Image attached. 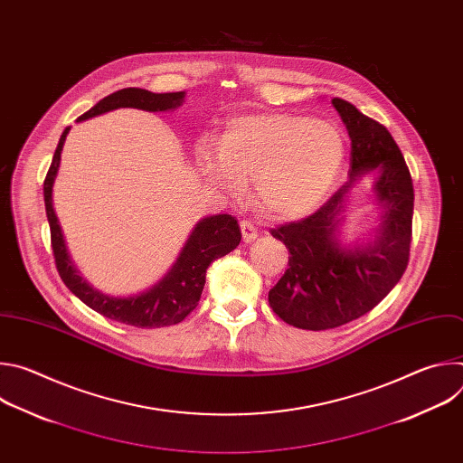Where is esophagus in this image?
I'll return each mask as SVG.
<instances>
[{
    "label": "esophagus",
    "instance_id": "34e87169",
    "mask_svg": "<svg viewBox=\"0 0 463 463\" xmlns=\"http://www.w3.org/2000/svg\"><path fill=\"white\" fill-rule=\"evenodd\" d=\"M240 229H241V236H243V241H245V243H250V241L256 240L258 229H256L250 222H241V223H240Z\"/></svg>",
    "mask_w": 463,
    "mask_h": 463
}]
</instances>
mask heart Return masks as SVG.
I'll use <instances>...</instances> for the list:
<instances>
[{"label": "heart", "instance_id": "heart-1", "mask_svg": "<svg viewBox=\"0 0 463 463\" xmlns=\"http://www.w3.org/2000/svg\"><path fill=\"white\" fill-rule=\"evenodd\" d=\"M345 156L337 124L289 111L240 115L218 146L202 139L194 148L195 166L209 183L236 194L252 177L260 205L279 218L315 209L332 190Z\"/></svg>", "mask_w": 463, "mask_h": 463}]
</instances>
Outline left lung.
Here are the masks:
<instances>
[{"label":"left lung","instance_id":"obj_1","mask_svg":"<svg viewBox=\"0 0 463 463\" xmlns=\"http://www.w3.org/2000/svg\"><path fill=\"white\" fill-rule=\"evenodd\" d=\"M352 141L350 181L302 222L273 229L289 268L269 291L273 311L302 329H329L373 309L403 277L412 238L414 188L402 150L390 131L354 104L332 99ZM376 174L373 191L382 211L373 239L340 238L351 186Z\"/></svg>","mask_w":463,"mask_h":463}]
</instances>
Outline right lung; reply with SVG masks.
<instances>
[{
  "label": "right lung",
  "instance_id": "right-lung-1",
  "mask_svg": "<svg viewBox=\"0 0 463 463\" xmlns=\"http://www.w3.org/2000/svg\"><path fill=\"white\" fill-rule=\"evenodd\" d=\"M183 102L184 91L152 93L139 88H126L99 100L90 111L80 115L77 122L118 108H137L154 113L170 111L179 108ZM70 129L71 128L63 129L52 156L51 168L43 181L45 213L51 227V243L60 279L86 306L111 320H118L136 327H163L181 322L200 302L205 286V275L211 263L238 247L241 240L238 222L231 214H214L197 222L166 275L157 284L137 295L115 297L93 288L73 263L52 207V184L60 168L61 148Z\"/></svg>",
  "mask_w": 463,
  "mask_h": 463
}]
</instances>
